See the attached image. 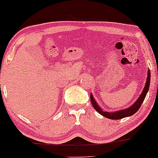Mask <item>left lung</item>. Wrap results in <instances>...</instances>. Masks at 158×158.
<instances>
[{
    "label": "left lung",
    "mask_w": 158,
    "mask_h": 158,
    "mask_svg": "<svg viewBox=\"0 0 158 158\" xmlns=\"http://www.w3.org/2000/svg\"><path fill=\"white\" fill-rule=\"evenodd\" d=\"M150 77H151V73H150V70H148V76H147V81H146V83H145V87H144L143 90V92H142L141 94L139 95V97L137 100H136V101L131 106H130L129 108L125 109V110H119V111H117V112H106V111H103V110H101V108H100V107L98 106V103H97V102L95 101L94 98H93L92 94H91L90 98H91V103H92L93 107L96 110L97 112L100 114V115L104 116V117L107 118L112 119V120H118V119H121L123 118L133 115V114L136 113V112L139 110V109L140 108L143 100H145L147 93H148V88H149V85H150Z\"/></svg>",
    "instance_id": "1"
}]
</instances>
